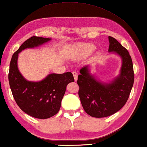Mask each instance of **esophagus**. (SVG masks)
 Masks as SVG:
<instances>
[{"mask_svg":"<svg viewBox=\"0 0 147 147\" xmlns=\"http://www.w3.org/2000/svg\"><path fill=\"white\" fill-rule=\"evenodd\" d=\"M73 74L74 80H75V81H76V80H77V78H78V74H77V73H76V72H73Z\"/></svg>","mask_w":147,"mask_h":147,"instance_id":"esophagus-1","label":"esophagus"}]
</instances>
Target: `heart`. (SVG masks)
Here are the masks:
<instances>
[{
    "label": "heart",
    "instance_id": "heart-1",
    "mask_svg": "<svg viewBox=\"0 0 147 147\" xmlns=\"http://www.w3.org/2000/svg\"><path fill=\"white\" fill-rule=\"evenodd\" d=\"M94 49V45L92 43H80L76 46L73 53L74 59H80L87 57Z\"/></svg>",
    "mask_w": 147,
    "mask_h": 147
}]
</instances>
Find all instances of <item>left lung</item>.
Masks as SVG:
<instances>
[{
	"mask_svg": "<svg viewBox=\"0 0 147 147\" xmlns=\"http://www.w3.org/2000/svg\"><path fill=\"white\" fill-rule=\"evenodd\" d=\"M109 52L117 54L122 59L119 75L109 83L100 82L90 73L88 66L80 70L77 84L78 96L84 110L92 117L111 116L123 107L133 86V61L129 53L115 38L109 36Z\"/></svg>",
	"mask_w": 147,
	"mask_h": 147,
	"instance_id": "left-lung-1",
	"label": "left lung"
}]
</instances>
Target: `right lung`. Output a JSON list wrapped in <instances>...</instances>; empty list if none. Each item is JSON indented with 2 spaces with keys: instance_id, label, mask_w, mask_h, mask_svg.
<instances>
[{
  "instance_id": "obj_1",
  "label": "right lung",
  "mask_w": 147,
  "mask_h": 147,
  "mask_svg": "<svg viewBox=\"0 0 147 147\" xmlns=\"http://www.w3.org/2000/svg\"><path fill=\"white\" fill-rule=\"evenodd\" d=\"M51 40L40 36L30 37L13 54L10 63L9 81L14 100L22 111L36 119H48L59 112L67 84L74 80L73 74L67 72L50 74L39 82L28 81L18 71V53Z\"/></svg>"
}]
</instances>
